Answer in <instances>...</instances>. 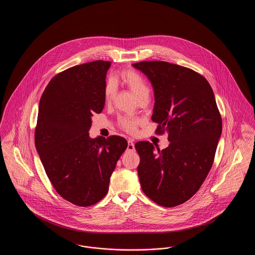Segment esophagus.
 <instances>
[{
	"mask_svg": "<svg viewBox=\"0 0 255 255\" xmlns=\"http://www.w3.org/2000/svg\"><path fill=\"white\" fill-rule=\"evenodd\" d=\"M127 151L128 152H134L135 149H134V143H133L132 139H128V146H127Z\"/></svg>",
	"mask_w": 255,
	"mask_h": 255,
	"instance_id": "1",
	"label": "esophagus"
}]
</instances>
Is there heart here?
<instances>
[{
	"instance_id": "obj_1",
	"label": "heart",
	"mask_w": 255,
	"mask_h": 255,
	"mask_svg": "<svg viewBox=\"0 0 255 255\" xmlns=\"http://www.w3.org/2000/svg\"><path fill=\"white\" fill-rule=\"evenodd\" d=\"M118 79L123 83L124 85L127 86L136 97L137 100H140L142 98H149L150 96V89L147 85L144 78L133 70H125L121 73L119 75ZM116 93V85L113 81L107 82L104 89V99L107 103H110L113 98L115 97ZM138 124V121L132 118L123 117L120 120V125L122 126V129H124L127 132L132 133Z\"/></svg>"
}]
</instances>
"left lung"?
I'll return each mask as SVG.
<instances>
[{"label":"left lung","instance_id":"8db88e82","mask_svg":"<svg viewBox=\"0 0 255 255\" xmlns=\"http://www.w3.org/2000/svg\"><path fill=\"white\" fill-rule=\"evenodd\" d=\"M133 68L154 89L152 121L156 132H167L161 151L148 141L134 147L140 157L137 174L144 194L159 206L182 205L200 189L213 164L222 133L214 93L194 71L163 61H143Z\"/></svg>","mask_w":255,"mask_h":255}]
</instances>
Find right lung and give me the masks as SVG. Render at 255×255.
<instances>
[{
	"instance_id": "1",
	"label": "right lung",
	"mask_w": 255,
	"mask_h": 255,
	"mask_svg": "<svg viewBox=\"0 0 255 255\" xmlns=\"http://www.w3.org/2000/svg\"><path fill=\"white\" fill-rule=\"evenodd\" d=\"M110 66L109 61H94L56 74L39 103L37 153L56 192L75 206H93L105 197L128 145L119 135H89L92 117L105 105Z\"/></svg>"
}]
</instances>
